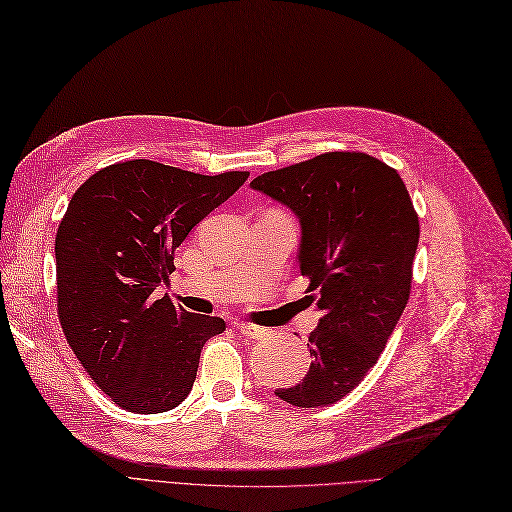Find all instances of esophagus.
<instances>
[{"mask_svg":"<svg viewBox=\"0 0 512 512\" xmlns=\"http://www.w3.org/2000/svg\"><path fill=\"white\" fill-rule=\"evenodd\" d=\"M236 329H238L244 337H249V339H261L263 335L268 333L266 329L255 327V325H249V323H238V325H236Z\"/></svg>","mask_w":512,"mask_h":512,"instance_id":"esophagus-1","label":"esophagus"}]
</instances>
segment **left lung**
Returning a JSON list of instances; mask_svg holds the SVG:
<instances>
[{
    "label": "left lung",
    "instance_id": "obj_1",
    "mask_svg": "<svg viewBox=\"0 0 512 512\" xmlns=\"http://www.w3.org/2000/svg\"><path fill=\"white\" fill-rule=\"evenodd\" d=\"M251 185L299 217L306 299L323 314L306 377L276 394L295 407L333 405L377 363L407 306L418 213L401 175L361 151H327Z\"/></svg>",
    "mask_w": 512,
    "mask_h": 512
}]
</instances>
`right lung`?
Here are the masks:
<instances>
[{"mask_svg":"<svg viewBox=\"0 0 512 512\" xmlns=\"http://www.w3.org/2000/svg\"><path fill=\"white\" fill-rule=\"evenodd\" d=\"M246 179V170L200 175L126 160L97 170L69 200L54 244L56 312L73 354L118 407L162 413L192 390L202 346L225 320L154 293L192 227Z\"/></svg>","mask_w":512,"mask_h":512,"instance_id":"add662e5","label":"right lung"}]
</instances>
